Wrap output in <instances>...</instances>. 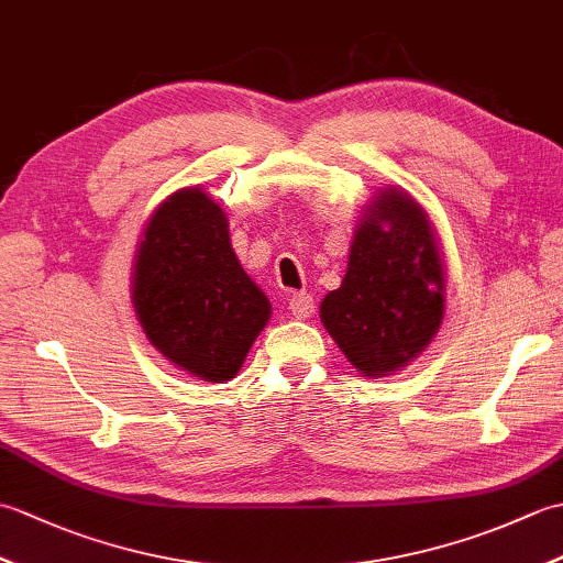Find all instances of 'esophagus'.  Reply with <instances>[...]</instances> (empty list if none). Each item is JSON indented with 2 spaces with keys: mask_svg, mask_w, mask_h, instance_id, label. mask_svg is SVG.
Here are the masks:
<instances>
[{
  "mask_svg": "<svg viewBox=\"0 0 563 563\" xmlns=\"http://www.w3.org/2000/svg\"><path fill=\"white\" fill-rule=\"evenodd\" d=\"M288 309L290 314L297 319H307L314 314V297L309 292H292L288 300Z\"/></svg>",
  "mask_w": 563,
  "mask_h": 563,
  "instance_id": "1",
  "label": "esophagus"
}]
</instances>
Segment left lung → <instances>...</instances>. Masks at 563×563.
Returning a JSON list of instances; mask_svg holds the SVG:
<instances>
[{
	"label": "left lung",
	"mask_w": 563,
	"mask_h": 563,
	"mask_svg": "<svg viewBox=\"0 0 563 563\" xmlns=\"http://www.w3.org/2000/svg\"><path fill=\"white\" fill-rule=\"evenodd\" d=\"M445 278L428 214L382 190L357 227L349 271L321 302V321L363 375H385L421 353L440 327Z\"/></svg>",
	"instance_id": "8db88e82"
}]
</instances>
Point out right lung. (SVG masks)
I'll list each match as a JSON object with an SVG mask.
<instances>
[{
    "mask_svg": "<svg viewBox=\"0 0 563 563\" xmlns=\"http://www.w3.org/2000/svg\"><path fill=\"white\" fill-rule=\"evenodd\" d=\"M133 302L166 361L208 382L232 379L271 317L236 261L218 202L190 188L152 214L140 242Z\"/></svg>",
    "mask_w": 563,
    "mask_h": 563,
    "instance_id": "add662e5",
    "label": "right lung"
}]
</instances>
